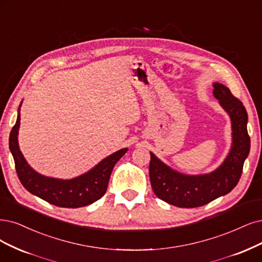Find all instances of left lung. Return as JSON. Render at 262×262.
I'll return each instance as SVG.
<instances>
[{"label": "left lung", "instance_id": "1", "mask_svg": "<svg viewBox=\"0 0 262 262\" xmlns=\"http://www.w3.org/2000/svg\"><path fill=\"white\" fill-rule=\"evenodd\" d=\"M214 97L230 116L232 144L221 165L208 173L187 175L172 169L150 152L149 175L156 195L173 206L200 207L232 191L241 178L242 170L250 150L247 133L248 115L245 106L231 94L224 84L215 82Z\"/></svg>", "mask_w": 262, "mask_h": 262}]
</instances>
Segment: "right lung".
I'll list each match as a JSON object with an SVG mask.
<instances>
[{"mask_svg": "<svg viewBox=\"0 0 262 262\" xmlns=\"http://www.w3.org/2000/svg\"><path fill=\"white\" fill-rule=\"evenodd\" d=\"M21 103L23 101L19 104L16 124L9 134V150L13 154L17 175L23 186L33 195L50 204L66 208L83 207L101 199L108 188L114 165L128 149L124 148L110 154L87 172L72 179L41 175L29 165L19 149L18 132L20 127Z\"/></svg>", "mask_w": 262, "mask_h": 262, "instance_id": "1", "label": "right lung"}]
</instances>
